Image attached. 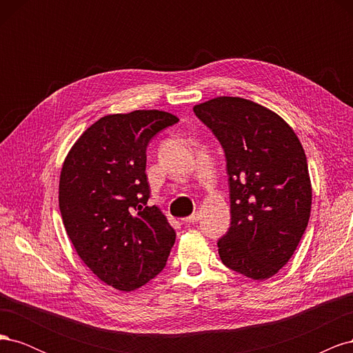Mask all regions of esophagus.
<instances>
[{
  "label": "esophagus",
  "mask_w": 353,
  "mask_h": 353,
  "mask_svg": "<svg viewBox=\"0 0 353 353\" xmlns=\"http://www.w3.org/2000/svg\"><path fill=\"white\" fill-rule=\"evenodd\" d=\"M199 219H200L199 213H193V215H190L187 218H183L181 221H183V223H196V222H199Z\"/></svg>",
  "instance_id": "34e87169"
}]
</instances>
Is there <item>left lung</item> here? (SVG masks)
<instances>
[{"mask_svg":"<svg viewBox=\"0 0 353 353\" xmlns=\"http://www.w3.org/2000/svg\"><path fill=\"white\" fill-rule=\"evenodd\" d=\"M227 160L231 227L218 241L223 265L266 280L292 258L311 216L312 185L305 150L281 116L240 97L193 108Z\"/></svg>","mask_w":353,"mask_h":353,"instance_id":"left-lung-1","label":"left lung"}]
</instances>
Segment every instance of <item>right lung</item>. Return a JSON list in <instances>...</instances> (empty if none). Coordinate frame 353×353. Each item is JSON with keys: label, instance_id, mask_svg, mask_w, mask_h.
<instances>
[{"label": "right lung", "instance_id": "right-lung-1", "mask_svg": "<svg viewBox=\"0 0 353 353\" xmlns=\"http://www.w3.org/2000/svg\"><path fill=\"white\" fill-rule=\"evenodd\" d=\"M179 119L162 110L101 117L68 153L60 172L63 223L82 262L108 285L132 292L166 265L176 234L147 206V145Z\"/></svg>", "mask_w": 353, "mask_h": 353}]
</instances>
